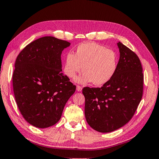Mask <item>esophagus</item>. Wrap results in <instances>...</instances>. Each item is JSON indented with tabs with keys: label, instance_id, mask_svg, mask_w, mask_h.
<instances>
[{
	"label": "esophagus",
	"instance_id": "1",
	"mask_svg": "<svg viewBox=\"0 0 159 159\" xmlns=\"http://www.w3.org/2000/svg\"><path fill=\"white\" fill-rule=\"evenodd\" d=\"M76 90L78 92H81L82 87H80V86H79V85H76Z\"/></svg>",
	"mask_w": 159,
	"mask_h": 159
}]
</instances>
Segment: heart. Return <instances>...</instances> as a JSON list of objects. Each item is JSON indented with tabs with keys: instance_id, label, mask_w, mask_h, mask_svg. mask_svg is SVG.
<instances>
[{
	"instance_id": "b5f03b06",
	"label": "heart",
	"mask_w": 159,
	"mask_h": 159,
	"mask_svg": "<svg viewBox=\"0 0 159 159\" xmlns=\"http://www.w3.org/2000/svg\"><path fill=\"white\" fill-rule=\"evenodd\" d=\"M117 67V56L114 51L97 43L89 42L79 45L75 55L67 54L63 70L68 78H73L83 70L84 72L75 78V81L83 84L93 82L96 85H102L112 79Z\"/></svg>"
}]
</instances>
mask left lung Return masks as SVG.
Segmentation results:
<instances>
[{
    "instance_id": "1",
    "label": "left lung",
    "mask_w": 159,
    "mask_h": 159,
    "mask_svg": "<svg viewBox=\"0 0 159 159\" xmlns=\"http://www.w3.org/2000/svg\"><path fill=\"white\" fill-rule=\"evenodd\" d=\"M120 59L114 76L102 88L83 89L85 116L91 127L101 133L114 131L134 116L143 91V68L134 52L119 42Z\"/></svg>"
}]
</instances>
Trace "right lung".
<instances>
[{"label": "right lung", "mask_w": 159, "mask_h": 159, "mask_svg": "<svg viewBox=\"0 0 159 159\" xmlns=\"http://www.w3.org/2000/svg\"><path fill=\"white\" fill-rule=\"evenodd\" d=\"M70 45L54 37H43L27 45L16 57L14 97L23 117L35 127L56 125L76 90L61 72L62 52Z\"/></svg>", "instance_id": "obj_1"}]
</instances>
